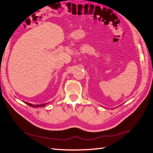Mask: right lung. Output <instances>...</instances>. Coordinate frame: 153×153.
<instances>
[{
    "label": "right lung",
    "instance_id": "1",
    "mask_svg": "<svg viewBox=\"0 0 153 153\" xmlns=\"http://www.w3.org/2000/svg\"><path fill=\"white\" fill-rule=\"evenodd\" d=\"M25 103H26L27 105H28L29 106L32 107H44L46 105V103H44V104H41V105H32L31 103H26V102H25Z\"/></svg>",
    "mask_w": 153,
    "mask_h": 153
}]
</instances>
